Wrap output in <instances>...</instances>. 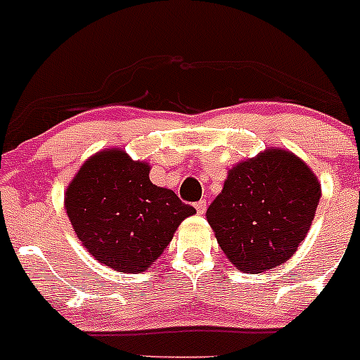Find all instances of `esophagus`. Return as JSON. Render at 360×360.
Listing matches in <instances>:
<instances>
[{
  "label": "esophagus",
  "mask_w": 360,
  "mask_h": 360,
  "mask_svg": "<svg viewBox=\"0 0 360 360\" xmlns=\"http://www.w3.org/2000/svg\"><path fill=\"white\" fill-rule=\"evenodd\" d=\"M206 207H207L206 200H199V202H195V210H197V213H199V214L206 213Z\"/></svg>",
  "instance_id": "1"
}]
</instances>
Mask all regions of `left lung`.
Instances as JSON below:
<instances>
[{
    "label": "left lung",
    "mask_w": 360,
    "mask_h": 360,
    "mask_svg": "<svg viewBox=\"0 0 360 360\" xmlns=\"http://www.w3.org/2000/svg\"><path fill=\"white\" fill-rule=\"evenodd\" d=\"M320 197V183L300 158L266 149L229 170L206 218L231 263L261 274L297 252Z\"/></svg>",
    "instance_id": "1"
}]
</instances>
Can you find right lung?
Here are the masks:
<instances>
[{
    "instance_id": "add662e5",
    "label": "right lung",
    "mask_w": 360,
    "mask_h": 360,
    "mask_svg": "<svg viewBox=\"0 0 360 360\" xmlns=\"http://www.w3.org/2000/svg\"><path fill=\"white\" fill-rule=\"evenodd\" d=\"M150 167L122 149L94 154L65 191V210L83 247L124 274L143 271L163 254L195 210L150 183Z\"/></svg>"
}]
</instances>
